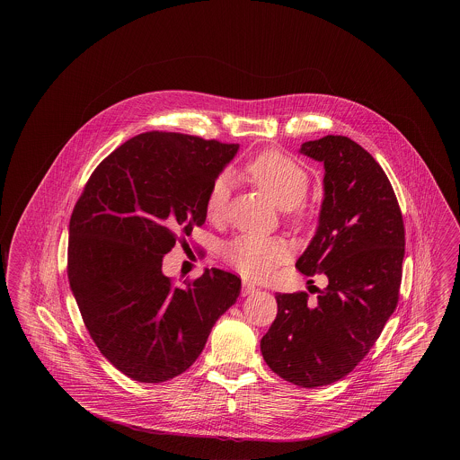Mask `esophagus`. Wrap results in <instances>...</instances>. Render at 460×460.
<instances>
[{"mask_svg":"<svg viewBox=\"0 0 460 460\" xmlns=\"http://www.w3.org/2000/svg\"><path fill=\"white\" fill-rule=\"evenodd\" d=\"M255 289H257V286L253 285V283H248V281L243 283V295H244V296L255 293Z\"/></svg>","mask_w":460,"mask_h":460,"instance_id":"obj_1","label":"esophagus"}]
</instances>
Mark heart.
<instances>
[{
	"instance_id": "heart-1",
	"label": "heart",
	"mask_w": 460,
	"mask_h": 460,
	"mask_svg": "<svg viewBox=\"0 0 460 460\" xmlns=\"http://www.w3.org/2000/svg\"><path fill=\"white\" fill-rule=\"evenodd\" d=\"M244 177L270 198L279 208L298 216L308 190V175L304 167L279 152H263L246 164ZM229 199V179L220 175L210 188L205 212L207 219L219 222L226 216ZM224 257L241 276L255 281L270 278L289 257V246L279 238L240 236L224 246Z\"/></svg>"
}]
</instances>
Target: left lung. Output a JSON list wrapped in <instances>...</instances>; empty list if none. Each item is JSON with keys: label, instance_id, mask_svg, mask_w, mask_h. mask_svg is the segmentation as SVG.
<instances>
[{"label": "left lung", "instance_id": "1", "mask_svg": "<svg viewBox=\"0 0 460 460\" xmlns=\"http://www.w3.org/2000/svg\"><path fill=\"white\" fill-rule=\"evenodd\" d=\"M324 164V198L314 238L296 267L324 274L317 300L278 293V315L261 341L267 366L302 388L326 386L369 353L398 304L403 219L381 165L345 136L300 148ZM315 288V286H314Z\"/></svg>", "mask_w": 460, "mask_h": 460}]
</instances>
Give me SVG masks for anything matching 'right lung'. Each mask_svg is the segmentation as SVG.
<instances>
[{"instance_id":"1","label":"right lung","mask_w":460,"mask_h":460,"mask_svg":"<svg viewBox=\"0 0 460 460\" xmlns=\"http://www.w3.org/2000/svg\"><path fill=\"white\" fill-rule=\"evenodd\" d=\"M240 145L145 132L94 169L68 224V283L110 364L139 383L193 366L241 279L220 269L177 286L162 272L179 236L207 219L212 184Z\"/></svg>"}]
</instances>
